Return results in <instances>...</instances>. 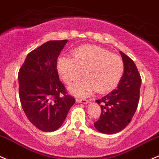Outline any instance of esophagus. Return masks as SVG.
I'll return each mask as SVG.
<instances>
[{"instance_id":"obj_1","label":"esophagus","mask_w":159,"mask_h":159,"mask_svg":"<svg viewBox=\"0 0 159 159\" xmlns=\"http://www.w3.org/2000/svg\"><path fill=\"white\" fill-rule=\"evenodd\" d=\"M76 101L79 102V103H88L89 101L87 99H81V98H76Z\"/></svg>"}]
</instances>
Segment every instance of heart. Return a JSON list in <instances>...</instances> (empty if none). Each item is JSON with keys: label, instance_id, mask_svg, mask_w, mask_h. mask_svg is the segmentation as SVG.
<instances>
[{"label": "heart", "instance_id": "1", "mask_svg": "<svg viewBox=\"0 0 159 159\" xmlns=\"http://www.w3.org/2000/svg\"><path fill=\"white\" fill-rule=\"evenodd\" d=\"M60 78L67 84L76 82L83 76L86 79L69 88L78 96H88L96 90L107 93L119 84L124 71L121 57L97 46L87 45L78 47L73 52V58L60 57L57 61Z\"/></svg>", "mask_w": 159, "mask_h": 159}]
</instances>
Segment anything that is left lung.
Returning <instances> with one entry per match:
<instances>
[{"instance_id":"left-lung-1","label":"left lung","mask_w":159,"mask_h":159,"mask_svg":"<svg viewBox=\"0 0 159 159\" xmlns=\"http://www.w3.org/2000/svg\"><path fill=\"white\" fill-rule=\"evenodd\" d=\"M124 73L116 89L96 102L101 107L95 128L106 134H113L126 128L136 113L139 101L141 76L134 61L120 52Z\"/></svg>"}]
</instances>
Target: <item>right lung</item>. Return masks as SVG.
Listing matches in <instances>:
<instances>
[{"instance_id":"right-lung-1","label":"right lung","mask_w":159,"mask_h":159,"mask_svg":"<svg viewBox=\"0 0 159 159\" xmlns=\"http://www.w3.org/2000/svg\"><path fill=\"white\" fill-rule=\"evenodd\" d=\"M67 42L48 41L31 51L18 73L23 111L32 124L42 131L58 129L75 103L59 80L57 70L58 57Z\"/></svg>"}]
</instances>
